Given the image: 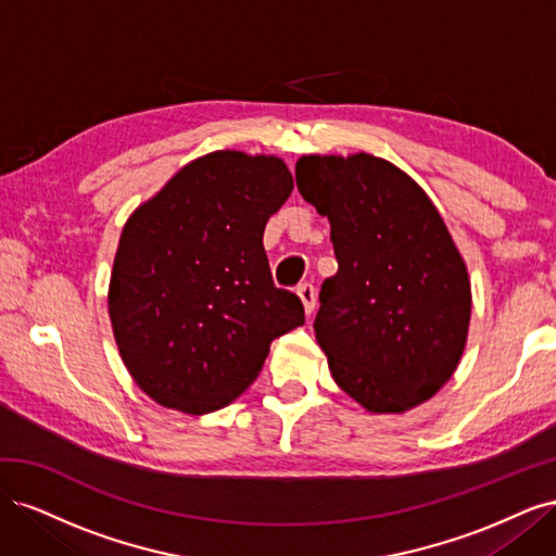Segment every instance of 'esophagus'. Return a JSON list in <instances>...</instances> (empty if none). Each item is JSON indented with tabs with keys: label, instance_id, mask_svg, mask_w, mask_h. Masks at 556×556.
<instances>
[{
	"label": "esophagus",
	"instance_id": "obj_1",
	"mask_svg": "<svg viewBox=\"0 0 556 556\" xmlns=\"http://www.w3.org/2000/svg\"><path fill=\"white\" fill-rule=\"evenodd\" d=\"M296 294H299L301 301H304L306 315H311L315 311V306H317V292L313 288V282H301L299 288H296Z\"/></svg>",
	"mask_w": 556,
	"mask_h": 556
}]
</instances>
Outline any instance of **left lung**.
Returning a JSON list of instances; mask_svg holds the SVG:
<instances>
[{"label":"left lung","mask_w":556,"mask_h":556,"mask_svg":"<svg viewBox=\"0 0 556 556\" xmlns=\"http://www.w3.org/2000/svg\"><path fill=\"white\" fill-rule=\"evenodd\" d=\"M296 188L329 217L339 262L313 323L336 384L371 413L415 408L454 374L470 319L443 217L413 178L366 153L301 157Z\"/></svg>","instance_id":"1"}]
</instances>
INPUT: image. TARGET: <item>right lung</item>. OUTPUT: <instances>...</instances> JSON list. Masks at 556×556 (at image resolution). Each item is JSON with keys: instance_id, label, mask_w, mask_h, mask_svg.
Returning a JSON list of instances; mask_svg holds the SVG:
<instances>
[{"instance_id": "obj_1", "label": "right lung", "mask_w": 556, "mask_h": 556, "mask_svg": "<svg viewBox=\"0 0 556 556\" xmlns=\"http://www.w3.org/2000/svg\"><path fill=\"white\" fill-rule=\"evenodd\" d=\"M292 188L282 160L217 150L127 220L111 325L127 371L162 406H227L257 378L271 341L306 323L301 299L274 285L262 243Z\"/></svg>"}]
</instances>
